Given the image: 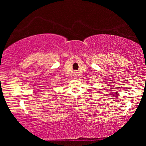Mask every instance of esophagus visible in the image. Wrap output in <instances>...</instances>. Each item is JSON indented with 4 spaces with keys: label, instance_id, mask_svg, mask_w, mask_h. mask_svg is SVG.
I'll return each mask as SVG.
<instances>
[{
    "label": "esophagus",
    "instance_id": "34e87169",
    "mask_svg": "<svg viewBox=\"0 0 146 146\" xmlns=\"http://www.w3.org/2000/svg\"><path fill=\"white\" fill-rule=\"evenodd\" d=\"M74 74H75V75H75V76H77V72H76V71H75V72H74Z\"/></svg>",
    "mask_w": 146,
    "mask_h": 146
}]
</instances>
